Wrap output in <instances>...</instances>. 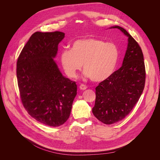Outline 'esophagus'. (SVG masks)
Segmentation results:
<instances>
[{
    "mask_svg": "<svg viewBox=\"0 0 160 160\" xmlns=\"http://www.w3.org/2000/svg\"><path fill=\"white\" fill-rule=\"evenodd\" d=\"M79 89L81 90H85V89H88V86H86L85 85H83V84H81L79 86Z\"/></svg>",
    "mask_w": 160,
    "mask_h": 160,
    "instance_id": "1",
    "label": "esophagus"
}]
</instances>
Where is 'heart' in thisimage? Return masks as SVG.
Listing matches in <instances>:
<instances>
[{"mask_svg":"<svg viewBox=\"0 0 160 160\" xmlns=\"http://www.w3.org/2000/svg\"><path fill=\"white\" fill-rule=\"evenodd\" d=\"M119 59V49L113 42L96 38L78 39L71 49L60 54L61 66L66 75L75 78L83 63L84 75L95 82L105 81L113 74Z\"/></svg>","mask_w":160,"mask_h":160,"instance_id":"heart-1","label":"heart"}]
</instances>
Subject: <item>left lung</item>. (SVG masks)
Segmentation results:
<instances>
[{"instance_id": "8db88e82", "label": "left lung", "mask_w": 160, "mask_h": 160, "mask_svg": "<svg viewBox=\"0 0 160 160\" xmlns=\"http://www.w3.org/2000/svg\"><path fill=\"white\" fill-rule=\"evenodd\" d=\"M109 28L119 29L128 37V43L122 66L95 88L92 112L100 122L108 125L119 122L130 113L142 95L146 81L141 47L123 28Z\"/></svg>"}]
</instances>
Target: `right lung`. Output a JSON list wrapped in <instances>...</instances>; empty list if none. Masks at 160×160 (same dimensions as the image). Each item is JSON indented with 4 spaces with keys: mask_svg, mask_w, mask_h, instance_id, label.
Returning a JSON list of instances; mask_svg holds the SVG:
<instances>
[{
    "mask_svg": "<svg viewBox=\"0 0 160 160\" xmlns=\"http://www.w3.org/2000/svg\"><path fill=\"white\" fill-rule=\"evenodd\" d=\"M65 33H33L19 55L17 77L22 103L38 122L58 127L69 119L77 87L54 60Z\"/></svg>",
    "mask_w": 160,
    "mask_h": 160,
    "instance_id": "right-lung-1",
    "label": "right lung"
}]
</instances>
